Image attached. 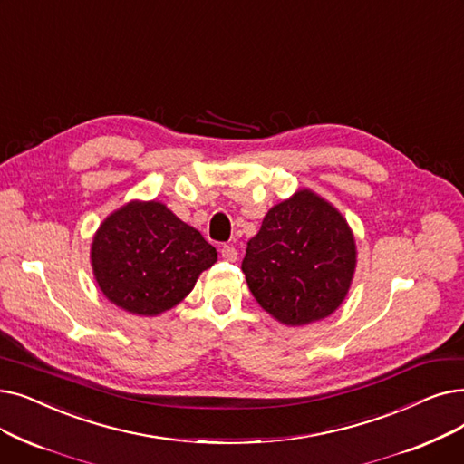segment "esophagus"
I'll use <instances>...</instances> for the list:
<instances>
[{"mask_svg": "<svg viewBox=\"0 0 464 464\" xmlns=\"http://www.w3.org/2000/svg\"><path fill=\"white\" fill-rule=\"evenodd\" d=\"M219 254H221V257H224L226 261H235L237 256H238L237 248L231 246V245H224V246H221V248H219Z\"/></svg>", "mask_w": 464, "mask_h": 464, "instance_id": "obj_1", "label": "esophagus"}]
</instances>
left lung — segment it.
<instances>
[{
  "mask_svg": "<svg viewBox=\"0 0 464 464\" xmlns=\"http://www.w3.org/2000/svg\"><path fill=\"white\" fill-rule=\"evenodd\" d=\"M354 266V238L345 218L304 189L267 212L248 240L243 273L269 314L282 324L304 326L341 305Z\"/></svg>",
  "mask_w": 464,
  "mask_h": 464,
  "instance_id": "obj_1",
  "label": "left lung"
}]
</instances>
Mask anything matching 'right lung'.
I'll return each mask as SVG.
<instances>
[{
	"label": "right lung",
	"mask_w": 464,
	"mask_h": 464,
	"mask_svg": "<svg viewBox=\"0 0 464 464\" xmlns=\"http://www.w3.org/2000/svg\"><path fill=\"white\" fill-rule=\"evenodd\" d=\"M216 257L203 235L155 200L113 212L91 250L100 290L117 307L142 316L179 304Z\"/></svg>",
	"instance_id": "obj_1"
}]
</instances>
